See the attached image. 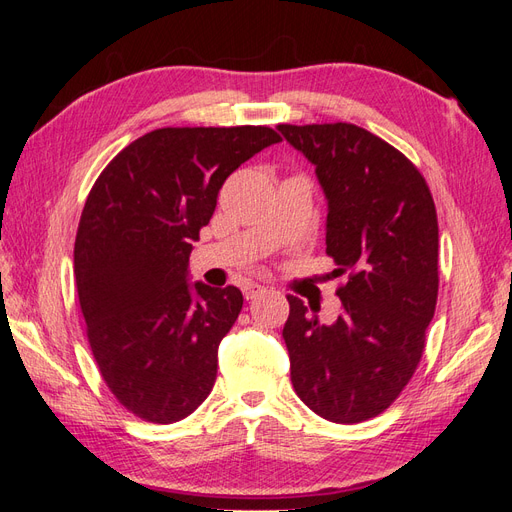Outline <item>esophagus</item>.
I'll list each match as a JSON object with an SVG mask.
<instances>
[{
	"label": "esophagus",
	"instance_id": "esophagus-1",
	"mask_svg": "<svg viewBox=\"0 0 512 512\" xmlns=\"http://www.w3.org/2000/svg\"><path fill=\"white\" fill-rule=\"evenodd\" d=\"M267 292V288L265 286H258V284H247L245 288H243V297L247 299V301H254V299H258L260 294H265Z\"/></svg>",
	"mask_w": 512,
	"mask_h": 512
}]
</instances>
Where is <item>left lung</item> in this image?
Returning a JSON list of instances; mask_svg holds the SVG:
<instances>
[{
    "label": "left lung",
    "mask_w": 512,
    "mask_h": 512,
    "mask_svg": "<svg viewBox=\"0 0 512 512\" xmlns=\"http://www.w3.org/2000/svg\"><path fill=\"white\" fill-rule=\"evenodd\" d=\"M277 130L316 166L329 205L327 254L337 273H350L331 324L288 294L290 380L318 416L361 423L393 404L423 356L438 301L436 205L404 153L354 123Z\"/></svg>",
    "instance_id": "8db88e82"
}]
</instances>
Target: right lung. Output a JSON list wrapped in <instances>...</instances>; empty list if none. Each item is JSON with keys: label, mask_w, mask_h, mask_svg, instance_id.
I'll use <instances>...</instances> for the list:
<instances>
[{"label": "right lung", "mask_w": 512, "mask_h": 512, "mask_svg": "<svg viewBox=\"0 0 512 512\" xmlns=\"http://www.w3.org/2000/svg\"><path fill=\"white\" fill-rule=\"evenodd\" d=\"M282 136L267 126L160 128L136 138L91 188L74 241L87 339L121 406L177 423L211 393L235 324V286L188 284L192 243L230 173Z\"/></svg>", "instance_id": "1"}]
</instances>
